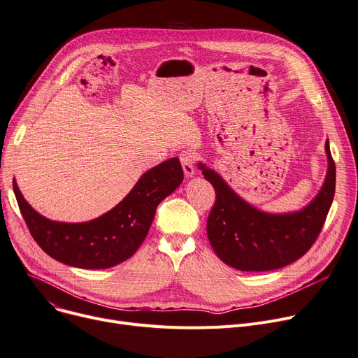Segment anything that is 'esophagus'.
<instances>
[{"instance_id": "34e87169", "label": "esophagus", "mask_w": 358, "mask_h": 358, "mask_svg": "<svg viewBox=\"0 0 358 358\" xmlns=\"http://www.w3.org/2000/svg\"><path fill=\"white\" fill-rule=\"evenodd\" d=\"M180 161H181V165H182V169H184V174L187 177H192L194 176V164L197 161V157L194 152H192V150H182V152L180 154Z\"/></svg>"}]
</instances>
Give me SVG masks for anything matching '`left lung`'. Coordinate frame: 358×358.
Segmentation results:
<instances>
[{
  "mask_svg": "<svg viewBox=\"0 0 358 358\" xmlns=\"http://www.w3.org/2000/svg\"><path fill=\"white\" fill-rule=\"evenodd\" d=\"M328 174L319 194L303 210L268 215L243 201L213 169L199 164L216 200L208 217V238L216 255L241 271H271L303 257L322 231L335 194V162L325 143Z\"/></svg>",
  "mask_w": 358,
  "mask_h": 358,
  "instance_id": "1",
  "label": "left lung"
}]
</instances>
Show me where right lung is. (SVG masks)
<instances>
[{
    "mask_svg": "<svg viewBox=\"0 0 358 358\" xmlns=\"http://www.w3.org/2000/svg\"><path fill=\"white\" fill-rule=\"evenodd\" d=\"M178 158L145 173L131 192L106 215L84 223L53 222L24 200L15 180L13 189L33 239L53 259L78 268H110L134 255L148 235L158 204L182 181Z\"/></svg>",
    "mask_w": 358,
    "mask_h": 358,
    "instance_id": "1",
    "label": "right lung"
}]
</instances>
